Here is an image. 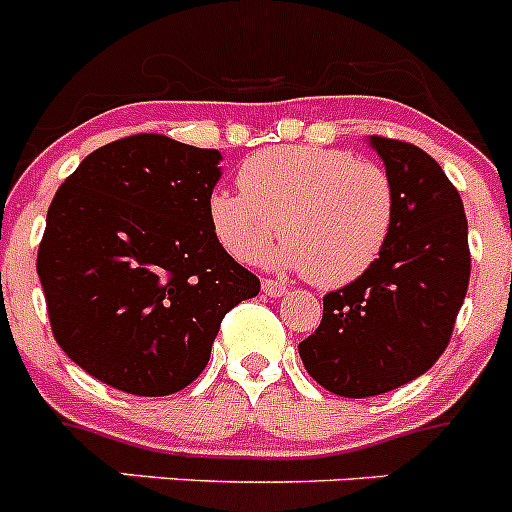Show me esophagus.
I'll list each match as a JSON object with an SVG mask.
<instances>
[{"label":"esophagus","mask_w":512,"mask_h":512,"mask_svg":"<svg viewBox=\"0 0 512 512\" xmlns=\"http://www.w3.org/2000/svg\"><path fill=\"white\" fill-rule=\"evenodd\" d=\"M261 289H264V295L269 297L287 295V284L277 282V279H264V282H261Z\"/></svg>","instance_id":"1"}]
</instances>
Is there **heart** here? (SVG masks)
Returning <instances> with one entry per match:
<instances>
[{
	"label": "heart",
	"instance_id": "obj_1",
	"mask_svg": "<svg viewBox=\"0 0 512 512\" xmlns=\"http://www.w3.org/2000/svg\"><path fill=\"white\" fill-rule=\"evenodd\" d=\"M238 187L215 189L207 200L212 233L238 261L259 259L279 228L284 241L269 251V264L341 287L361 277L390 238V176L351 151L269 148L243 161Z\"/></svg>",
	"mask_w": 512,
	"mask_h": 512
}]
</instances>
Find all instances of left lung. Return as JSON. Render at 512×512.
I'll use <instances>...</instances> for the list:
<instances>
[{"mask_svg": "<svg viewBox=\"0 0 512 512\" xmlns=\"http://www.w3.org/2000/svg\"><path fill=\"white\" fill-rule=\"evenodd\" d=\"M395 192L390 238L369 269L323 297L318 330L300 343L307 374L341 397L413 382L446 351L469 287L464 205L423 148L369 135Z\"/></svg>", "mask_w": 512, "mask_h": 512, "instance_id": "obj_1", "label": "left lung"}]
</instances>
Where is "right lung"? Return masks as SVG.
Instances as JSON below:
<instances>
[{
    "instance_id": "right-lung-1",
    "label": "right lung",
    "mask_w": 512,
    "mask_h": 512,
    "mask_svg": "<svg viewBox=\"0 0 512 512\" xmlns=\"http://www.w3.org/2000/svg\"><path fill=\"white\" fill-rule=\"evenodd\" d=\"M220 151L140 133L97 148L45 217L38 277L58 346L115 390L164 397L210 361L225 312L261 282L220 246Z\"/></svg>"
}]
</instances>
